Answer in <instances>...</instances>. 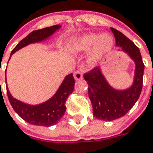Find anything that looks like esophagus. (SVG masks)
I'll return each mask as SVG.
<instances>
[{
    "instance_id": "esophagus-1",
    "label": "esophagus",
    "mask_w": 153,
    "mask_h": 153,
    "mask_svg": "<svg viewBox=\"0 0 153 153\" xmlns=\"http://www.w3.org/2000/svg\"><path fill=\"white\" fill-rule=\"evenodd\" d=\"M82 78H83V73H82V71L75 72V74H74L75 80H80Z\"/></svg>"
}]
</instances>
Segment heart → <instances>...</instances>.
Listing matches in <instances>:
<instances>
[{
	"mask_svg": "<svg viewBox=\"0 0 153 153\" xmlns=\"http://www.w3.org/2000/svg\"><path fill=\"white\" fill-rule=\"evenodd\" d=\"M113 46L114 40L109 34H87L77 40L74 50L77 52H87L91 50L87 62L90 66L95 67L112 51Z\"/></svg>",
	"mask_w": 153,
	"mask_h": 153,
	"instance_id": "b5f03b06",
	"label": "heart"
}]
</instances>
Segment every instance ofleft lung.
Instances as JSON below:
<instances>
[{
  "mask_svg": "<svg viewBox=\"0 0 153 153\" xmlns=\"http://www.w3.org/2000/svg\"><path fill=\"white\" fill-rule=\"evenodd\" d=\"M116 45L127 53L134 62V82L126 90H115L111 86L99 67L84 74L88 84L89 98L93 108V115L98 119L112 121L124 116L134 107L139 98L143 85L144 63L139 48L124 34L111 28Z\"/></svg>",
  "mask_w": 153,
  "mask_h": 153,
  "instance_id": "1",
  "label": "left lung"
}]
</instances>
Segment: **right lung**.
<instances>
[{
    "instance_id": "1",
    "label": "right lung",
    "mask_w": 153,
    "mask_h": 153,
    "mask_svg": "<svg viewBox=\"0 0 153 153\" xmlns=\"http://www.w3.org/2000/svg\"><path fill=\"white\" fill-rule=\"evenodd\" d=\"M60 28V25H54L31 32L16 45L12 51L11 56L19 49L31 43L46 40ZM74 84L75 82L73 74L67 75L55 95L48 101L38 105H29L17 100L11 95L8 89H7V93L12 107L20 118L33 125L49 127L57 124L63 116L66 111L65 103L69 95L74 91Z\"/></svg>"
}]
</instances>
